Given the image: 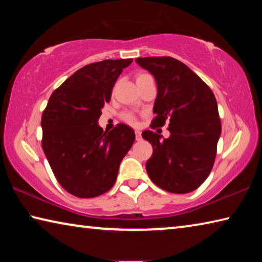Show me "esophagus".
Masks as SVG:
<instances>
[{
    "instance_id": "1",
    "label": "esophagus",
    "mask_w": 262,
    "mask_h": 262,
    "mask_svg": "<svg viewBox=\"0 0 262 262\" xmlns=\"http://www.w3.org/2000/svg\"><path fill=\"white\" fill-rule=\"evenodd\" d=\"M135 139H136V141H141V132L140 130H135Z\"/></svg>"
}]
</instances>
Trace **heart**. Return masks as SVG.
<instances>
[{
	"label": "heart",
	"mask_w": 262,
	"mask_h": 262,
	"mask_svg": "<svg viewBox=\"0 0 262 262\" xmlns=\"http://www.w3.org/2000/svg\"><path fill=\"white\" fill-rule=\"evenodd\" d=\"M147 76H150V75H148V74H141V75H139V77H137V81H139V79L147 77ZM121 118H122V120H125L126 122L130 123V125H134V123L136 122L135 114L132 113V112H128V111H127V112H123L121 114Z\"/></svg>",
	"instance_id": "obj_1"
}]
</instances>
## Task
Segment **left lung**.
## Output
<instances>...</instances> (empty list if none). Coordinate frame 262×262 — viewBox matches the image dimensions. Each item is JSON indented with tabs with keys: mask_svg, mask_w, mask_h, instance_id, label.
<instances>
[{
	"mask_svg": "<svg viewBox=\"0 0 262 262\" xmlns=\"http://www.w3.org/2000/svg\"><path fill=\"white\" fill-rule=\"evenodd\" d=\"M136 62L157 83L151 128L170 122L168 139L151 130L142 133L154 149L145 164L149 178L167 192H193L208 178L215 162L222 130L215 96L196 74L173 57H139Z\"/></svg>",
	"mask_w": 262,
	"mask_h": 262,
	"instance_id": "obj_1",
	"label": "left lung"
}]
</instances>
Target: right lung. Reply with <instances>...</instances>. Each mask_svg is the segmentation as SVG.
<instances>
[{
  "instance_id": "right-lung-1",
  "label": "right lung",
  "mask_w": 262,
  "mask_h": 262,
  "mask_svg": "<svg viewBox=\"0 0 262 262\" xmlns=\"http://www.w3.org/2000/svg\"><path fill=\"white\" fill-rule=\"evenodd\" d=\"M133 59L84 66L53 92L41 117L42 150L56 180L77 198L98 196L113 187L119 166L135 141L130 127L108 133L98 126L114 83Z\"/></svg>"
}]
</instances>
